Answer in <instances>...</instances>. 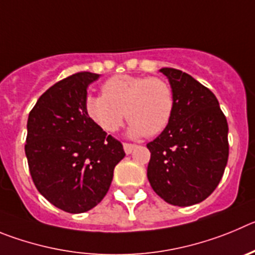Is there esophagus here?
Returning <instances> with one entry per match:
<instances>
[{
	"label": "esophagus",
	"mask_w": 255,
	"mask_h": 255,
	"mask_svg": "<svg viewBox=\"0 0 255 255\" xmlns=\"http://www.w3.org/2000/svg\"><path fill=\"white\" fill-rule=\"evenodd\" d=\"M123 147H125L126 153H130V152H132V151H133V148L136 147V144L128 143V142H125V143H123Z\"/></svg>",
	"instance_id": "esophagus-1"
}]
</instances>
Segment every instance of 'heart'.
<instances>
[{
  "instance_id": "obj_1",
  "label": "heart",
  "mask_w": 255,
  "mask_h": 255,
  "mask_svg": "<svg viewBox=\"0 0 255 255\" xmlns=\"http://www.w3.org/2000/svg\"><path fill=\"white\" fill-rule=\"evenodd\" d=\"M103 95H88L85 111L98 127L113 133L127 117L132 136L152 137L169 126L175 94L161 77L118 75L104 82Z\"/></svg>"
}]
</instances>
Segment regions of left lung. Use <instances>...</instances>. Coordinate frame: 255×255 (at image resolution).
Listing matches in <instances>:
<instances>
[{
    "mask_svg": "<svg viewBox=\"0 0 255 255\" xmlns=\"http://www.w3.org/2000/svg\"><path fill=\"white\" fill-rule=\"evenodd\" d=\"M160 71L175 94V111L147 143V178L165 202L185 207L205 201L219 185L229 159V126L210 89L180 70Z\"/></svg>",
    "mask_w": 255,
    "mask_h": 255,
    "instance_id": "left-lung-1",
    "label": "left lung"
}]
</instances>
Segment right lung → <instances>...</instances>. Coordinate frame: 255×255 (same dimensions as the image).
Listing matches in <instances>:
<instances>
[{
	"instance_id": "1",
	"label": "right lung",
	"mask_w": 255,
	"mask_h": 255,
	"mask_svg": "<svg viewBox=\"0 0 255 255\" xmlns=\"http://www.w3.org/2000/svg\"><path fill=\"white\" fill-rule=\"evenodd\" d=\"M98 79V73L82 71L56 82L27 118L25 153L31 179L44 198L70 213L102 202L114 167L126 156L121 141L85 111L88 86Z\"/></svg>"
}]
</instances>
